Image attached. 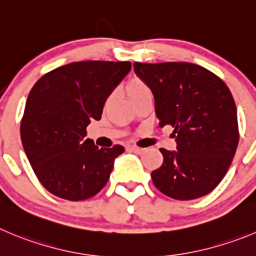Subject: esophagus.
<instances>
[{
	"label": "esophagus",
	"mask_w": 256,
	"mask_h": 256,
	"mask_svg": "<svg viewBox=\"0 0 256 256\" xmlns=\"http://www.w3.org/2000/svg\"><path fill=\"white\" fill-rule=\"evenodd\" d=\"M144 148H138V146H131L130 148V152H135V154H142V152H144Z\"/></svg>",
	"instance_id": "34e87169"
}]
</instances>
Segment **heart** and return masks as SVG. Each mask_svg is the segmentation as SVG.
<instances>
[{
  "mask_svg": "<svg viewBox=\"0 0 256 256\" xmlns=\"http://www.w3.org/2000/svg\"><path fill=\"white\" fill-rule=\"evenodd\" d=\"M126 92H128L130 100H132L135 98V97H138V96L150 92V90L142 80H132L131 82H128V86H126Z\"/></svg>",
  "mask_w": 256,
  "mask_h": 256,
  "instance_id": "obj_1",
  "label": "heart"
}]
</instances>
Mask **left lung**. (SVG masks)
<instances>
[{
	"label": "left lung",
	"mask_w": 256,
	"mask_h": 256,
	"mask_svg": "<svg viewBox=\"0 0 256 256\" xmlns=\"http://www.w3.org/2000/svg\"><path fill=\"white\" fill-rule=\"evenodd\" d=\"M152 90L159 125H172L176 150L160 149L155 187L179 200L208 194L228 173L238 144L236 104L225 82L192 63H134Z\"/></svg>",
	"instance_id": "1"
}]
</instances>
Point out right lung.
Instances as JSON below:
<instances>
[{
  "mask_svg": "<svg viewBox=\"0 0 256 256\" xmlns=\"http://www.w3.org/2000/svg\"><path fill=\"white\" fill-rule=\"evenodd\" d=\"M131 70L130 62H76L42 76L30 90L21 121L24 150L42 186L56 197L83 200L108 182L124 146H96L87 126Z\"/></svg>",
  "mask_w": 256,
  "mask_h": 256,
  "instance_id": "1",
  "label": "right lung"
}]
</instances>
